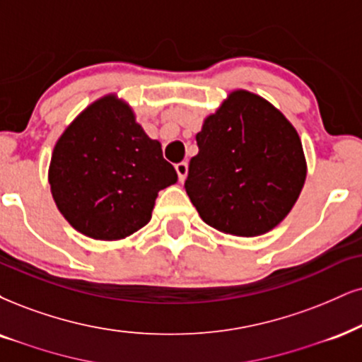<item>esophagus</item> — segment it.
Returning a JSON list of instances; mask_svg holds the SVG:
<instances>
[{
  "label": "esophagus",
  "mask_w": 362,
  "mask_h": 362,
  "mask_svg": "<svg viewBox=\"0 0 362 362\" xmlns=\"http://www.w3.org/2000/svg\"><path fill=\"white\" fill-rule=\"evenodd\" d=\"M176 173H177V177H180V181L181 182L185 181L186 176H188V164H186V163L176 164Z\"/></svg>",
  "instance_id": "esophagus-1"
}]
</instances>
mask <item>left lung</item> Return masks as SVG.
<instances>
[{
  "label": "left lung",
  "mask_w": 362,
  "mask_h": 362,
  "mask_svg": "<svg viewBox=\"0 0 362 362\" xmlns=\"http://www.w3.org/2000/svg\"><path fill=\"white\" fill-rule=\"evenodd\" d=\"M196 142L185 188L206 225L258 236L288 215L307 163L296 127L269 100L233 90L204 119Z\"/></svg>",
  "instance_id": "left-lung-1"
}]
</instances>
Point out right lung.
Returning a JSON list of instances; mask_svg holds the SVG:
<instances>
[{"mask_svg": "<svg viewBox=\"0 0 362 362\" xmlns=\"http://www.w3.org/2000/svg\"><path fill=\"white\" fill-rule=\"evenodd\" d=\"M177 181L132 109L117 95L82 110L53 149L48 182L58 211L93 240H122L147 225L160 189Z\"/></svg>", "mask_w": 362, "mask_h": 362, "instance_id": "obj_1", "label": "right lung"}]
</instances>
